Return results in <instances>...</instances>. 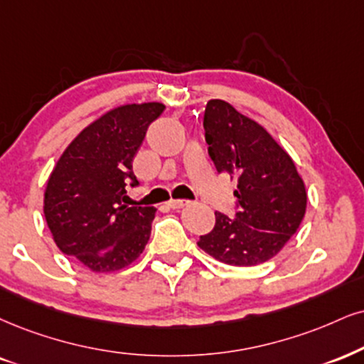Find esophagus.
<instances>
[{
	"instance_id": "obj_1",
	"label": "esophagus",
	"mask_w": 364,
	"mask_h": 364,
	"mask_svg": "<svg viewBox=\"0 0 364 364\" xmlns=\"http://www.w3.org/2000/svg\"><path fill=\"white\" fill-rule=\"evenodd\" d=\"M187 204H189V200H186V199H170L167 203L170 209H182V208H186Z\"/></svg>"
}]
</instances>
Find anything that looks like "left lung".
Instances as JSON below:
<instances>
[{
    "instance_id": "8db88e82",
    "label": "left lung",
    "mask_w": 364,
    "mask_h": 364,
    "mask_svg": "<svg viewBox=\"0 0 364 364\" xmlns=\"http://www.w3.org/2000/svg\"><path fill=\"white\" fill-rule=\"evenodd\" d=\"M204 136L218 172L237 178L236 214L216 210L213 231L197 245L235 267L267 262L295 235L306 214V186L295 164L267 129L226 101L208 102Z\"/></svg>"
}]
</instances>
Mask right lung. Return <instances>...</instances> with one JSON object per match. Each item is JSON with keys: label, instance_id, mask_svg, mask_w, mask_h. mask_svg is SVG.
Listing matches in <instances>:
<instances>
[{"label": "right lung", "instance_id": "1", "mask_svg": "<svg viewBox=\"0 0 364 364\" xmlns=\"http://www.w3.org/2000/svg\"><path fill=\"white\" fill-rule=\"evenodd\" d=\"M165 106L127 105L84 128L65 148L45 189L43 213L58 250L92 272L128 267L150 240L155 208L128 205L138 186L133 159Z\"/></svg>", "mask_w": 364, "mask_h": 364}]
</instances>
